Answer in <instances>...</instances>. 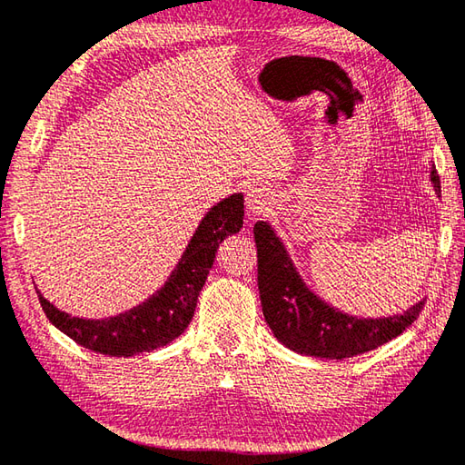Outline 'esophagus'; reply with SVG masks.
Wrapping results in <instances>:
<instances>
[{
    "mask_svg": "<svg viewBox=\"0 0 465 465\" xmlns=\"http://www.w3.org/2000/svg\"><path fill=\"white\" fill-rule=\"evenodd\" d=\"M272 205L270 195L262 187H250L248 193H245V207L252 215H263L268 213Z\"/></svg>",
    "mask_w": 465,
    "mask_h": 465,
    "instance_id": "obj_1",
    "label": "esophagus"
}]
</instances>
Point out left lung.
Returning a JSON list of instances; mask_svg holds the SVG:
<instances>
[{
  "label": "left lung",
  "instance_id": "left-lung-1",
  "mask_svg": "<svg viewBox=\"0 0 465 465\" xmlns=\"http://www.w3.org/2000/svg\"><path fill=\"white\" fill-rule=\"evenodd\" d=\"M438 193L440 175L431 171ZM258 248V288L263 318L276 339L300 354L349 359L381 347L420 318L425 300L407 312L387 318H357L324 304L300 280L284 245L266 222L253 225Z\"/></svg>",
  "mask_w": 465,
  "mask_h": 465
}]
</instances>
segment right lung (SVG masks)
<instances>
[{"mask_svg":"<svg viewBox=\"0 0 465 465\" xmlns=\"http://www.w3.org/2000/svg\"><path fill=\"white\" fill-rule=\"evenodd\" d=\"M243 225V195L235 193L212 207L191 238L183 258L169 282L147 302L104 321H84L58 311L40 294L48 321L80 347L108 357H133L165 347L187 329L197 296L213 266L215 253L227 235Z\"/></svg>","mask_w":465,"mask_h":465,"instance_id":"right-lung-1","label":"right lung"}]
</instances>
